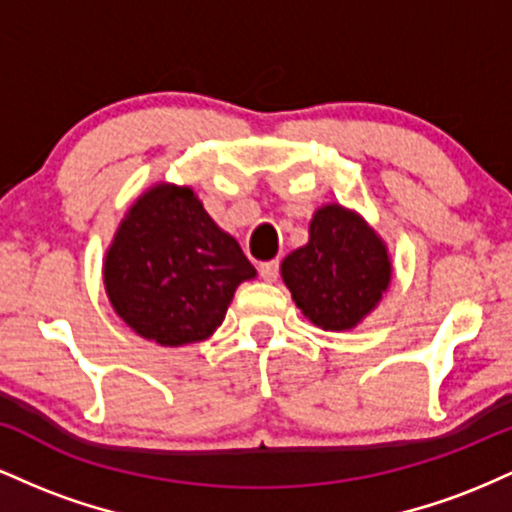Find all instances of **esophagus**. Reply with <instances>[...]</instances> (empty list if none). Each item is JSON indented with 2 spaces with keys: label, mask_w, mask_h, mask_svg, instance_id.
<instances>
[{
  "label": "esophagus",
  "mask_w": 512,
  "mask_h": 512,
  "mask_svg": "<svg viewBox=\"0 0 512 512\" xmlns=\"http://www.w3.org/2000/svg\"><path fill=\"white\" fill-rule=\"evenodd\" d=\"M257 269H260V276H262L264 281H276V279H279V260L262 262Z\"/></svg>",
  "instance_id": "1"
}]
</instances>
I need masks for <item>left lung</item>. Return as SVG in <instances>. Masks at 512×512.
I'll return each mask as SVG.
<instances>
[{
    "label": "left lung",
    "instance_id": "obj_1",
    "mask_svg": "<svg viewBox=\"0 0 512 512\" xmlns=\"http://www.w3.org/2000/svg\"><path fill=\"white\" fill-rule=\"evenodd\" d=\"M293 301L322 330H351L383 298L392 267L383 240L354 211L322 207L310 240L281 262Z\"/></svg>",
    "mask_w": 512,
    "mask_h": 512
}]
</instances>
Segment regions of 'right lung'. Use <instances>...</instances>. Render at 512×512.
<instances>
[{
  "mask_svg": "<svg viewBox=\"0 0 512 512\" xmlns=\"http://www.w3.org/2000/svg\"><path fill=\"white\" fill-rule=\"evenodd\" d=\"M105 291L117 315L163 346L207 339L238 284L255 276L190 187L158 185L137 199L105 255Z\"/></svg>",
  "mask_w": 512,
  "mask_h": 512,
  "instance_id": "obj_1",
  "label": "right lung"
}]
</instances>
